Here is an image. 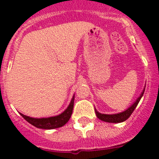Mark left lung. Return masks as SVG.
Returning <instances> with one entry per match:
<instances>
[{"label":"left lung","instance_id":"8db88e82","mask_svg":"<svg viewBox=\"0 0 159 159\" xmlns=\"http://www.w3.org/2000/svg\"><path fill=\"white\" fill-rule=\"evenodd\" d=\"M145 88H143V92L140 94V96L138 97V99L136 100L135 102H134V104L131 106H129L127 110H125L123 112L118 114H113V115H106V114H102L99 113L98 111L95 109V112L97 115V118L100 119L101 120L105 121V122H108V123H120L123 121L126 120L127 119L131 116V114L133 113V111H134V109L136 108V106H138L139 102L140 101L141 97H143V92H144Z\"/></svg>","mask_w":159,"mask_h":159}]
</instances>
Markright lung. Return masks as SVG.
Wrapping results in <instances>:
<instances>
[{
    "mask_svg": "<svg viewBox=\"0 0 159 159\" xmlns=\"http://www.w3.org/2000/svg\"><path fill=\"white\" fill-rule=\"evenodd\" d=\"M74 105V96L72 98V101L70 102L69 106L65 110L62 114L58 116L48 117V118H32L30 116H25L23 114H20V116L23 117L26 121L31 124L32 125L35 126L39 129H53L59 128L62 127L69 120L72 114V109Z\"/></svg>",
    "mask_w": 159,
    "mask_h": 159,
    "instance_id": "add662e5",
    "label": "right lung"
}]
</instances>
